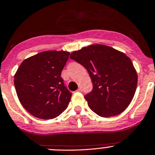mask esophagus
I'll list each match as a JSON object with an SVG mask.
<instances>
[{
    "mask_svg": "<svg viewBox=\"0 0 155 155\" xmlns=\"http://www.w3.org/2000/svg\"><path fill=\"white\" fill-rule=\"evenodd\" d=\"M82 91H83V89H82L81 87H80V88H79V89L77 90V91H78V92H82Z\"/></svg>",
    "mask_w": 155,
    "mask_h": 155,
    "instance_id": "obj_1",
    "label": "esophagus"
}]
</instances>
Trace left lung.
<instances>
[{
	"label": "left lung",
	"mask_w": 155,
	"mask_h": 155,
	"mask_svg": "<svg viewBox=\"0 0 155 155\" xmlns=\"http://www.w3.org/2000/svg\"><path fill=\"white\" fill-rule=\"evenodd\" d=\"M70 58L87 70L93 89L84 96L91 110L109 117L124 111L136 93L138 76L128 57L107 45H89L71 53Z\"/></svg>",
	"instance_id": "8db88e82"
}]
</instances>
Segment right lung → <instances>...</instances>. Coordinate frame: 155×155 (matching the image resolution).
<instances>
[{"label":"right lung","instance_id":"right-lung-1","mask_svg":"<svg viewBox=\"0 0 155 155\" xmlns=\"http://www.w3.org/2000/svg\"><path fill=\"white\" fill-rule=\"evenodd\" d=\"M66 51H45L24 60L14 76L15 91L22 106L40 119L62 114L71 100L61 71L69 58Z\"/></svg>","mask_w":155,"mask_h":155}]
</instances>
